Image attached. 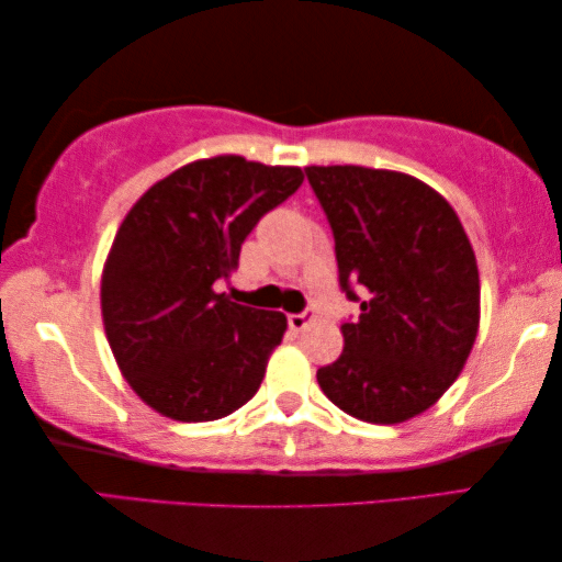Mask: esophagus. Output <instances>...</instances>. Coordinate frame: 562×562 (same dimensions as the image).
Segmentation results:
<instances>
[{
	"label": "esophagus",
	"instance_id": "1",
	"mask_svg": "<svg viewBox=\"0 0 562 562\" xmlns=\"http://www.w3.org/2000/svg\"><path fill=\"white\" fill-rule=\"evenodd\" d=\"M311 322H314V314H311V311H304V314H289L291 331H304Z\"/></svg>",
	"mask_w": 562,
	"mask_h": 562
}]
</instances>
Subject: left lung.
Instances as JSON below:
<instances>
[{
    "mask_svg": "<svg viewBox=\"0 0 562 562\" xmlns=\"http://www.w3.org/2000/svg\"><path fill=\"white\" fill-rule=\"evenodd\" d=\"M336 240L339 281L367 291L344 351L316 371L341 412L400 425L439 402L480 329L477 258L450 203L400 170L308 166Z\"/></svg>",
    "mask_w": 562,
    "mask_h": 562,
    "instance_id": "1",
    "label": "left lung"
}]
</instances>
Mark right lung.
I'll return each instance as SVG.
<instances>
[{"label":"right lung","instance_id":"right-lung-1","mask_svg":"<svg viewBox=\"0 0 562 562\" xmlns=\"http://www.w3.org/2000/svg\"><path fill=\"white\" fill-rule=\"evenodd\" d=\"M301 183L296 166L215 155L158 180L120 223L102 266V326L120 374L162 417L221 419L261 386L286 316L240 306L215 281Z\"/></svg>","mask_w":562,"mask_h":562}]
</instances>
